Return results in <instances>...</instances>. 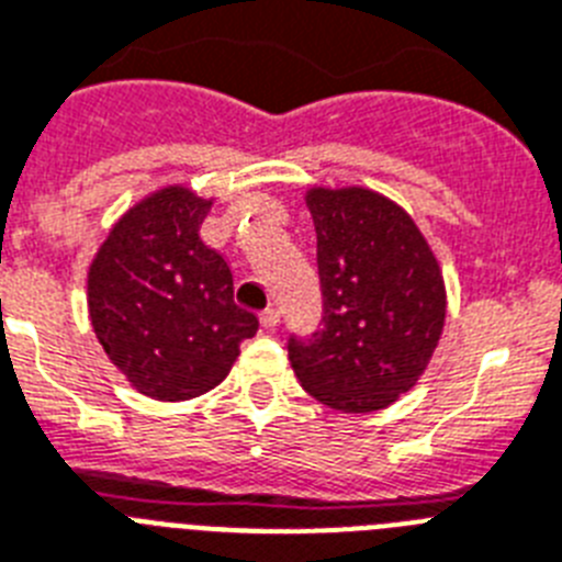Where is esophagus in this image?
Listing matches in <instances>:
<instances>
[{"instance_id": "34e87169", "label": "esophagus", "mask_w": 562, "mask_h": 562, "mask_svg": "<svg viewBox=\"0 0 562 562\" xmlns=\"http://www.w3.org/2000/svg\"><path fill=\"white\" fill-rule=\"evenodd\" d=\"M259 323H262V328L273 331V328L280 325V311H277V308H266V311H262V314H259Z\"/></svg>"}]
</instances>
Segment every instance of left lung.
<instances>
[{
	"label": "left lung",
	"instance_id": "obj_1",
	"mask_svg": "<svg viewBox=\"0 0 562 562\" xmlns=\"http://www.w3.org/2000/svg\"><path fill=\"white\" fill-rule=\"evenodd\" d=\"M323 328L289 339L311 397L342 414L397 403L426 371L446 325L440 262L414 220L369 188H308Z\"/></svg>",
	"mask_w": 562,
	"mask_h": 562
}]
</instances>
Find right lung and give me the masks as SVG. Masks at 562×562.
Returning a JSON list of instances; mask_svg holds the SVG:
<instances>
[{
  "mask_svg": "<svg viewBox=\"0 0 562 562\" xmlns=\"http://www.w3.org/2000/svg\"><path fill=\"white\" fill-rule=\"evenodd\" d=\"M214 200L168 186L113 225L88 271V311L108 360L139 394L200 397L228 376L259 319L234 303L223 254L200 239Z\"/></svg>",
  "mask_w": 562,
  "mask_h": 562,
  "instance_id": "1",
  "label": "right lung"
}]
</instances>
